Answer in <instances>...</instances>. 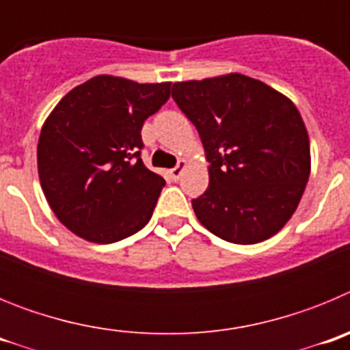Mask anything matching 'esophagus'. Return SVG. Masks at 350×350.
Instances as JSON below:
<instances>
[{"label":"esophagus","mask_w":350,"mask_h":350,"mask_svg":"<svg viewBox=\"0 0 350 350\" xmlns=\"http://www.w3.org/2000/svg\"><path fill=\"white\" fill-rule=\"evenodd\" d=\"M185 166H187V163H185L184 159L178 161V165L175 166V168L170 170V178H172V180H178V178H180V175H182V172L185 170Z\"/></svg>","instance_id":"1"}]
</instances>
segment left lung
Here are the masks:
<instances>
[{"label": "left lung", "instance_id": "8db88e82", "mask_svg": "<svg viewBox=\"0 0 350 350\" xmlns=\"http://www.w3.org/2000/svg\"><path fill=\"white\" fill-rule=\"evenodd\" d=\"M172 98L196 126L208 187L198 221L231 243H258L293 217L310 177V142L295 103L242 73L175 82Z\"/></svg>", "mask_w": 350, "mask_h": 350}]
</instances>
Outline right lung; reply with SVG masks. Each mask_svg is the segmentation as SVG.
Returning a JSON list of instances; mask_svg holds the SVG:
<instances>
[{
  "label": "right lung",
  "mask_w": 350,
  "mask_h": 350,
  "mask_svg": "<svg viewBox=\"0 0 350 350\" xmlns=\"http://www.w3.org/2000/svg\"><path fill=\"white\" fill-rule=\"evenodd\" d=\"M172 82L98 75L71 89L40 133V184L71 233L113 243L140 231L165 178L144 165L142 126L168 101Z\"/></svg>",
  "instance_id": "obj_1"
}]
</instances>
